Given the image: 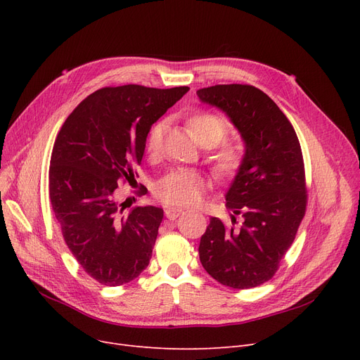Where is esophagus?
Masks as SVG:
<instances>
[{
    "label": "esophagus",
    "instance_id": "1",
    "mask_svg": "<svg viewBox=\"0 0 360 360\" xmlns=\"http://www.w3.org/2000/svg\"><path fill=\"white\" fill-rule=\"evenodd\" d=\"M165 214L167 219L170 220H175L176 217H179L182 214V210L178 209V207H166L165 209Z\"/></svg>",
    "mask_w": 360,
    "mask_h": 360
}]
</instances>
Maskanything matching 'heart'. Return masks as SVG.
<instances>
[{
  "instance_id": "b5f03b06",
  "label": "heart",
  "mask_w": 360,
  "mask_h": 360,
  "mask_svg": "<svg viewBox=\"0 0 360 360\" xmlns=\"http://www.w3.org/2000/svg\"><path fill=\"white\" fill-rule=\"evenodd\" d=\"M197 141L202 146L213 147L226 139L229 134V124L223 117L210 112H200L188 120ZM166 131V121L160 120L150 128L146 150L151 156H156L162 150L163 137ZM210 165L213 172L219 178L235 176L242 165L243 153L235 144H221L213 147L210 153ZM204 176L193 169H175L163 178H160L155 185V194L162 201L175 205H193L198 202L205 190Z\"/></svg>"
}]
</instances>
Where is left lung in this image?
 I'll return each instance as SVG.
<instances>
[{"mask_svg": "<svg viewBox=\"0 0 360 360\" xmlns=\"http://www.w3.org/2000/svg\"><path fill=\"white\" fill-rule=\"evenodd\" d=\"M197 94L226 112L245 141L243 165L226 194L232 224L210 219L200 240V261L224 286L257 288L278 270L307 212L300 144L285 113L254 86L216 84Z\"/></svg>", "mask_w": 360, "mask_h": 360, "instance_id": "left-lung-1", "label": "left lung"}]
</instances>
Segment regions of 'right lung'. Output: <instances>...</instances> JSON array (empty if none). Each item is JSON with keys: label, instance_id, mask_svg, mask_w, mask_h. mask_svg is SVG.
Segmentation results:
<instances>
[{"label": "right lung", "instance_id": "obj_1", "mask_svg": "<svg viewBox=\"0 0 360 360\" xmlns=\"http://www.w3.org/2000/svg\"><path fill=\"white\" fill-rule=\"evenodd\" d=\"M190 87L140 84L99 89L79 103L55 139L49 200L67 247L101 285L121 286L148 266L163 210L117 197L137 174L148 131ZM146 188L137 190L144 195Z\"/></svg>", "mask_w": 360, "mask_h": 360}]
</instances>
